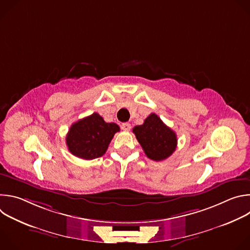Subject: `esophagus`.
<instances>
[{
  "instance_id": "1",
  "label": "esophagus",
  "mask_w": 250,
  "mask_h": 250,
  "mask_svg": "<svg viewBox=\"0 0 250 250\" xmlns=\"http://www.w3.org/2000/svg\"><path fill=\"white\" fill-rule=\"evenodd\" d=\"M130 124H128V123H125V124H123V125H122V128L124 129V130H125V131H128V130H130Z\"/></svg>"
}]
</instances>
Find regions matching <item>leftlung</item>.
<instances>
[{
	"label": "left lung",
	"instance_id": "8db88e82",
	"mask_svg": "<svg viewBox=\"0 0 250 250\" xmlns=\"http://www.w3.org/2000/svg\"><path fill=\"white\" fill-rule=\"evenodd\" d=\"M146 156L154 161L168 158L177 147V135L155 114H150L141 125L132 129Z\"/></svg>",
	"mask_w": 250,
	"mask_h": 250
}]
</instances>
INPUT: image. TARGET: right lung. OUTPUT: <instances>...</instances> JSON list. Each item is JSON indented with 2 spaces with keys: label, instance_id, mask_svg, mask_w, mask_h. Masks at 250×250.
Here are the masks:
<instances>
[{
  "label": "right lung",
  "instance_id": "add662e5",
  "mask_svg": "<svg viewBox=\"0 0 250 250\" xmlns=\"http://www.w3.org/2000/svg\"><path fill=\"white\" fill-rule=\"evenodd\" d=\"M120 126L115 123H105L97 113L92 114L71 125L66 145L73 155L92 160L103 156Z\"/></svg>",
  "mask_w": 250,
  "mask_h": 250
}]
</instances>
